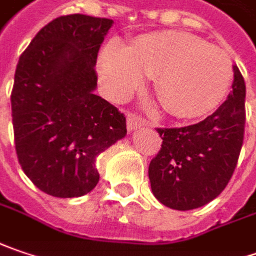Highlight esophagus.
<instances>
[{"mask_svg":"<svg viewBox=\"0 0 256 256\" xmlns=\"http://www.w3.org/2000/svg\"><path fill=\"white\" fill-rule=\"evenodd\" d=\"M144 125V122L141 121L138 116H135L132 114H128V116H126V126H128V131H135L136 128H140V126H142Z\"/></svg>","mask_w":256,"mask_h":256,"instance_id":"esophagus-1","label":"esophagus"}]
</instances>
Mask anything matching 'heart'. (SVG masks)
<instances>
[{
  "mask_svg": "<svg viewBox=\"0 0 256 256\" xmlns=\"http://www.w3.org/2000/svg\"><path fill=\"white\" fill-rule=\"evenodd\" d=\"M98 73L106 95L121 100L154 78L162 108L178 118H196L216 109L228 95L232 62L222 48L180 32L146 34L122 44L109 40L100 48Z\"/></svg>",
  "mask_w": 256,
  "mask_h": 256,
  "instance_id": "b5f03b06",
  "label": "heart"
}]
</instances>
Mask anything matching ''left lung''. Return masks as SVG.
Segmentation results:
<instances>
[{
    "label": "left lung",
    "instance_id": "1",
    "mask_svg": "<svg viewBox=\"0 0 256 256\" xmlns=\"http://www.w3.org/2000/svg\"><path fill=\"white\" fill-rule=\"evenodd\" d=\"M245 130V82L234 66L232 92L206 120L158 128L162 146L148 167L151 190L164 206L192 210L216 198L235 172Z\"/></svg>",
    "mask_w": 256,
    "mask_h": 256
}]
</instances>
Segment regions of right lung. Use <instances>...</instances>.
Wrapping results in <instances>:
<instances>
[{
    "label": "right lung",
    "mask_w": 256,
    "mask_h": 256,
    "mask_svg": "<svg viewBox=\"0 0 256 256\" xmlns=\"http://www.w3.org/2000/svg\"><path fill=\"white\" fill-rule=\"evenodd\" d=\"M114 21L63 16L20 56L11 94L16 151L26 176L54 198H79L99 182L96 157L126 135V121L94 94L96 58Z\"/></svg>",
    "instance_id": "obj_1"
}]
</instances>
